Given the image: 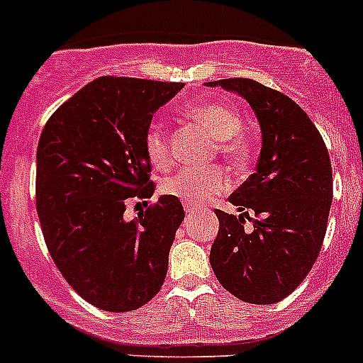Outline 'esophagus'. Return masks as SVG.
I'll list each match as a JSON object with an SVG mask.
<instances>
[{"instance_id":"34e87169","label":"esophagus","mask_w":363,"mask_h":363,"mask_svg":"<svg viewBox=\"0 0 363 363\" xmlns=\"http://www.w3.org/2000/svg\"><path fill=\"white\" fill-rule=\"evenodd\" d=\"M196 207H194V205H191V203H185V214H187V216H192V214H196Z\"/></svg>"}]
</instances>
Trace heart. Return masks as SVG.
<instances>
[{
  "label": "heart",
  "instance_id": "heart-1",
  "mask_svg": "<svg viewBox=\"0 0 363 363\" xmlns=\"http://www.w3.org/2000/svg\"><path fill=\"white\" fill-rule=\"evenodd\" d=\"M187 116L196 121L205 133L220 142V152L230 163H242L247 156V143L242 136V118L233 107L214 101H198L187 107ZM145 152L156 169H167L172 156L167 134L160 127H150L145 134ZM229 187L223 169L213 165L203 169H182L163 182L165 194L179 198L185 203L198 205L209 201Z\"/></svg>",
  "mask_w": 363,
  "mask_h": 363
}]
</instances>
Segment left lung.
<instances>
[{
	"instance_id": "left-lung-1",
	"label": "left lung",
	"mask_w": 363,
	"mask_h": 363,
	"mask_svg": "<svg viewBox=\"0 0 363 363\" xmlns=\"http://www.w3.org/2000/svg\"><path fill=\"white\" fill-rule=\"evenodd\" d=\"M251 105L262 130L255 174L229 196L238 209H216L220 230L211 267L230 294L269 306L309 274L327 229L333 200L329 152L318 129L289 96L247 78L209 82ZM255 213L253 230L242 229Z\"/></svg>"
}]
</instances>
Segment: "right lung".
<instances>
[{
	"label": "right lung",
	"instance_id": "right-lung-1",
	"mask_svg": "<svg viewBox=\"0 0 363 363\" xmlns=\"http://www.w3.org/2000/svg\"><path fill=\"white\" fill-rule=\"evenodd\" d=\"M184 83L94 79L54 112L36 154V207L56 267L98 309L125 313L156 296L184 207L162 194L136 221L130 198H150L145 134Z\"/></svg>",
	"mask_w": 363,
	"mask_h": 363
}]
</instances>
